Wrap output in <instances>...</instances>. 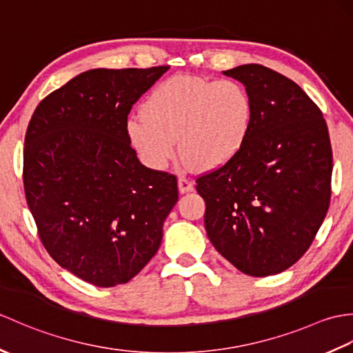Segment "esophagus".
I'll return each mask as SVG.
<instances>
[{"label":"esophagus","mask_w":353,"mask_h":353,"mask_svg":"<svg viewBox=\"0 0 353 353\" xmlns=\"http://www.w3.org/2000/svg\"><path fill=\"white\" fill-rule=\"evenodd\" d=\"M192 188H194V185H192L190 179H186L183 176L179 177V191L188 192V191H192Z\"/></svg>","instance_id":"1"}]
</instances>
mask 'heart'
<instances>
[{
  "label": "heart",
  "instance_id": "obj_1",
  "mask_svg": "<svg viewBox=\"0 0 353 353\" xmlns=\"http://www.w3.org/2000/svg\"><path fill=\"white\" fill-rule=\"evenodd\" d=\"M252 101L235 80L174 76L157 85L142 114L127 123L132 145L147 167L163 170L177 152L197 170L228 163L243 147Z\"/></svg>",
  "mask_w": 353,
  "mask_h": 353
}]
</instances>
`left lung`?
I'll list each match as a JSON object with an SVG mask.
<instances>
[{"label": "left lung", "instance_id": "left-lung-1", "mask_svg": "<svg viewBox=\"0 0 353 353\" xmlns=\"http://www.w3.org/2000/svg\"><path fill=\"white\" fill-rule=\"evenodd\" d=\"M245 86L252 121L232 159L196 179L214 247L239 272H283L310 249L331 203L332 147L321 110L258 63L224 71Z\"/></svg>", "mask_w": 353, "mask_h": 353}]
</instances>
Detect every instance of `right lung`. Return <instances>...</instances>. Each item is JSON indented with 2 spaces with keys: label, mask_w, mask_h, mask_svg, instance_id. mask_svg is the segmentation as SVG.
Masks as SVG:
<instances>
[{
  "label": "right lung",
  "mask_w": 353,
  "mask_h": 353,
  "mask_svg": "<svg viewBox=\"0 0 353 353\" xmlns=\"http://www.w3.org/2000/svg\"><path fill=\"white\" fill-rule=\"evenodd\" d=\"M168 68L81 72L27 127L22 179L37 234L59 265L97 287L148 264L179 199L177 177L144 167L127 134L133 104Z\"/></svg>",
  "instance_id": "obj_1"
}]
</instances>
